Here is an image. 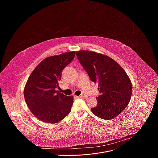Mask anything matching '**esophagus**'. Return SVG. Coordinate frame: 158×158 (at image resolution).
I'll return each mask as SVG.
<instances>
[{
    "label": "esophagus",
    "instance_id": "34e87169",
    "mask_svg": "<svg viewBox=\"0 0 158 158\" xmlns=\"http://www.w3.org/2000/svg\"><path fill=\"white\" fill-rule=\"evenodd\" d=\"M78 98H83V99H85V98H87V96H86L85 94H82V95L79 96Z\"/></svg>",
    "mask_w": 158,
    "mask_h": 158
}]
</instances>
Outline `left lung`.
<instances>
[{
    "mask_svg": "<svg viewBox=\"0 0 158 158\" xmlns=\"http://www.w3.org/2000/svg\"><path fill=\"white\" fill-rule=\"evenodd\" d=\"M76 55L92 82L98 83L101 94L91 109L96 116L113 119L126 109L132 94V84L121 66L110 57L95 52L80 51Z\"/></svg>",
    "mask_w": 158,
    "mask_h": 158,
    "instance_id": "left-lung-1",
    "label": "left lung"
}]
</instances>
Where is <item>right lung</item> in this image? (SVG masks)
I'll return each mask as SVG.
<instances>
[{
  "label": "right lung",
  "mask_w": 158,
  "mask_h": 158,
  "mask_svg": "<svg viewBox=\"0 0 158 158\" xmlns=\"http://www.w3.org/2000/svg\"><path fill=\"white\" fill-rule=\"evenodd\" d=\"M75 51L44 59L34 69L26 84L24 95L27 107L40 121L57 123L69 114L73 97L56 91L62 72L74 59Z\"/></svg>",
  "instance_id": "add662e5"
}]
</instances>
